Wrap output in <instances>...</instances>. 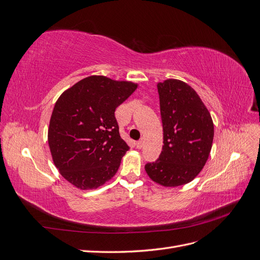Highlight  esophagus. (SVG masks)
Segmentation results:
<instances>
[{
	"mask_svg": "<svg viewBox=\"0 0 260 260\" xmlns=\"http://www.w3.org/2000/svg\"><path fill=\"white\" fill-rule=\"evenodd\" d=\"M136 146H137V148H142L143 147V140L138 141V142L136 143Z\"/></svg>",
	"mask_w": 260,
	"mask_h": 260,
	"instance_id": "esophagus-1",
	"label": "esophagus"
}]
</instances>
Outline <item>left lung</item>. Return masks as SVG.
Returning a JSON list of instances; mask_svg holds the SVG:
<instances>
[{
	"instance_id": "8db88e82",
	"label": "left lung",
	"mask_w": 260,
	"mask_h": 260,
	"mask_svg": "<svg viewBox=\"0 0 260 260\" xmlns=\"http://www.w3.org/2000/svg\"><path fill=\"white\" fill-rule=\"evenodd\" d=\"M164 131L162 151L145 171L164 186L186 184L208 159L214 123L202 100L190 85L169 79L157 84Z\"/></svg>"
}]
</instances>
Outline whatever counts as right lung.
I'll use <instances>...</instances> for the list:
<instances>
[{
  "instance_id": "1",
  "label": "right lung",
  "mask_w": 260,
  "mask_h": 260,
  "mask_svg": "<svg viewBox=\"0 0 260 260\" xmlns=\"http://www.w3.org/2000/svg\"><path fill=\"white\" fill-rule=\"evenodd\" d=\"M137 84L91 76L66 90L54 106L49 145L60 175L81 190L112 179L130 148L119 135L116 108Z\"/></svg>"
}]
</instances>
